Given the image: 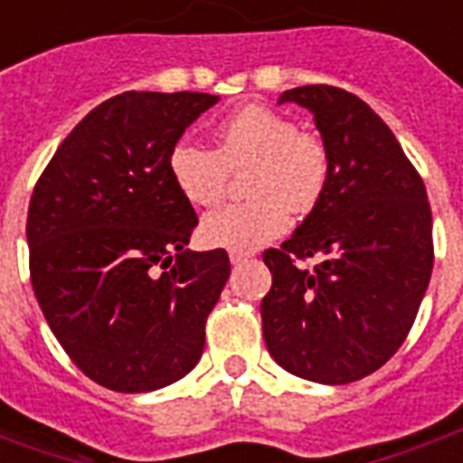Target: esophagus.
Masks as SVG:
<instances>
[{
	"label": "esophagus",
	"instance_id": "esophagus-1",
	"mask_svg": "<svg viewBox=\"0 0 463 463\" xmlns=\"http://www.w3.org/2000/svg\"><path fill=\"white\" fill-rule=\"evenodd\" d=\"M248 258H250L248 252H235V250L231 252V262H232V265H241V262H245V260H248Z\"/></svg>",
	"mask_w": 463,
	"mask_h": 463
}]
</instances>
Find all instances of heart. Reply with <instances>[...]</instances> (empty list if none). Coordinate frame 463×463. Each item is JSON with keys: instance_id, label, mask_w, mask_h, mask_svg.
Returning <instances> with one entry per match:
<instances>
[{"instance_id": "obj_1", "label": "heart", "mask_w": 463, "mask_h": 463, "mask_svg": "<svg viewBox=\"0 0 463 463\" xmlns=\"http://www.w3.org/2000/svg\"><path fill=\"white\" fill-rule=\"evenodd\" d=\"M168 171L181 198L193 208H211L228 191L231 175H242L250 198L211 213L203 241L235 252L258 250L288 231L290 211L310 215L330 185V153L320 138L302 133L298 121L268 106H242L215 128V151L193 141L173 146Z\"/></svg>"}]
</instances>
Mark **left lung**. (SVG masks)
<instances>
[{
	"label": "left lung",
	"instance_id": "obj_1",
	"mask_svg": "<svg viewBox=\"0 0 463 463\" xmlns=\"http://www.w3.org/2000/svg\"><path fill=\"white\" fill-rule=\"evenodd\" d=\"M300 104L330 153V185L290 241L262 252L272 288L262 335L272 359L320 384L377 372L414 325L434 268L427 188L362 99L337 86H298ZM322 257L315 269L298 260Z\"/></svg>",
	"mask_w": 463,
	"mask_h": 463
}]
</instances>
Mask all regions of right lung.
Instances as JSON below:
<instances>
[{
	"instance_id": "right-lung-1",
	"label": "right lung",
	"mask_w": 463,
	"mask_h": 463,
	"mask_svg": "<svg viewBox=\"0 0 463 463\" xmlns=\"http://www.w3.org/2000/svg\"><path fill=\"white\" fill-rule=\"evenodd\" d=\"M218 96L126 91L76 123L36 181L29 272L59 345L96 384L153 392L185 377L231 275L228 252H193V205L168 156Z\"/></svg>"
}]
</instances>
